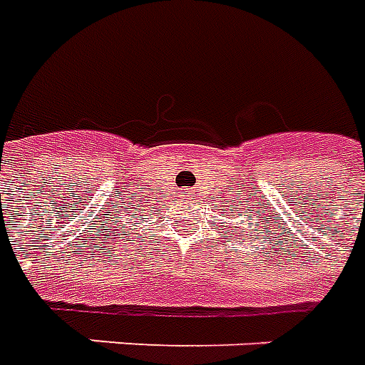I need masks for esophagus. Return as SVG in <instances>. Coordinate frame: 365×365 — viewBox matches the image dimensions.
<instances>
[{"mask_svg":"<svg viewBox=\"0 0 365 365\" xmlns=\"http://www.w3.org/2000/svg\"><path fill=\"white\" fill-rule=\"evenodd\" d=\"M186 196H192V194H190V190H186Z\"/></svg>","mask_w":365,"mask_h":365,"instance_id":"1","label":"esophagus"}]
</instances>
